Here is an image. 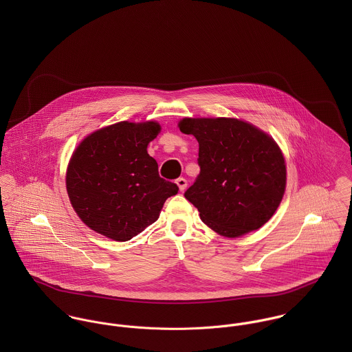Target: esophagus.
Returning a JSON list of instances; mask_svg holds the SVG:
<instances>
[{
	"label": "esophagus",
	"mask_w": 352,
	"mask_h": 352,
	"mask_svg": "<svg viewBox=\"0 0 352 352\" xmlns=\"http://www.w3.org/2000/svg\"><path fill=\"white\" fill-rule=\"evenodd\" d=\"M176 184H177V187H179L180 191H184V190L187 188V180H186L184 177H179V179L176 180Z\"/></svg>",
	"instance_id": "esophagus-1"
}]
</instances>
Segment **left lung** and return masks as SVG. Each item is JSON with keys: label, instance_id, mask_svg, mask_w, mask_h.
Masks as SVG:
<instances>
[{"label": "left lung", "instance_id": "1", "mask_svg": "<svg viewBox=\"0 0 352 352\" xmlns=\"http://www.w3.org/2000/svg\"><path fill=\"white\" fill-rule=\"evenodd\" d=\"M179 127L199 142L201 172L184 197L201 221L225 237L261 228L286 188L285 158L274 140L230 118H186Z\"/></svg>", "mask_w": 352, "mask_h": 352}]
</instances>
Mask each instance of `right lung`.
<instances>
[{"label": "right lung", "instance_id": "add662e5", "mask_svg": "<svg viewBox=\"0 0 352 352\" xmlns=\"http://www.w3.org/2000/svg\"><path fill=\"white\" fill-rule=\"evenodd\" d=\"M155 122H119L87 137L72 155L66 188L73 208L92 230L129 241L160 215L179 187L160 177L148 145Z\"/></svg>", "mask_w": 352, "mask_h": 352}]
</instances>
